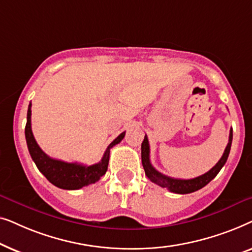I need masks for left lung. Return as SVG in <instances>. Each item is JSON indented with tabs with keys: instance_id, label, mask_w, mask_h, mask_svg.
<instances>
[{
	"instance_id": "8db88e82",
	"label": "left lung",
	"mask_w": 252,
	"mask_h": 252,
	"mask_svg": "<svg viewBox=\"0 0 252 252\" xmlns=\"http://www.w3.org/2000/svg\"><path fill=\"white\" fill-rule=\"evenodd\" d=\"M232 140H233V129L230 128L229 130V140L227 143V147L225 151H223L221 158L213 166L211 170L206 173L196 177L194 179H174L170 178L167 175L161 174L160 172H158L150 163V147H149V141H148L147 135L144 136V140L142 144H141V158H142V165L146 172V175L148 179H150V181H153L154 184L163 188H167L168 190L175 194H189V192H194L198 189H201L209 184L212 179L216 178V175L219 173V171L221 170L223 165L227 161L228 158L230 146H232Z\"/></svg>"
}]
</instances>
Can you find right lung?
I'll use <instances>...</instances> for the list:
<instances>
[{"label": "right lung", "mask_w": 252, "mask_h": 252, "mask_svg": "<svg viewBox=\"0 0 252 252\" xmlns=\"http://www.w3.org/2000/svg\"><path fill=\"white\" fill-rule=\"evenodd\" d=\"M31 106H32V104L30 103L29 110H27V123L25 127L27 148H29L30 155L34 163H35L36 167L47 178V180L51 182L54 186H56V187L66 189V190H75V189H80L85 186L95 184L96 181H98L108 170L110 149L124 139L125 132L117 136L109 144L101 161L97 164L87 166V165L78 163H66V161L63 160L54 159V158L49 157L41 150V148L37 146L36 141L34 139L32 127H31V113H32Z\"/></svg>", "instance_id": "1"}]
</instances>
